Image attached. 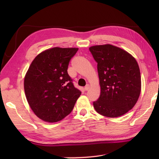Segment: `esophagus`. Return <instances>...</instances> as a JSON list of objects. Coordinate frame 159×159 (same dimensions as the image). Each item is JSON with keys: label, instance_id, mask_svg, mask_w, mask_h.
I'll list each match as a JSON object with an SVG mask.
<instances>
[{"label": "esophagus", "instance_id": "obj_1", "mask_svg": "<svg viewBox=\"0 0 159 159\" xmlns=\"http://www.w3.org/2000/svg\"><path fill=\"white\" fill-rule=\"evenodd\" d=\"M85 91H87V90H89V85H87L85 87Z\"/></svg>", "mask_w": 159, "mask_h": 159}]
</instances>
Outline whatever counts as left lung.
Masks as SVG:
<instances>
[{"label":"left lung","instance_id":"1","mask_svg":"<svg viewBox=\"0 0 159 159\" xmlns=\"http://www.w3.org/2000/svg\"><path fill=\"white\" fill-rule=\"evenodd\" d=\"M97 68L100 95L93 102L97 113L117 117L135 105L141 93L140 70L136 59L126 50L111 44L89 47Z\"/></svg>","mask_w":159,"mask_h":159}]
</instances>
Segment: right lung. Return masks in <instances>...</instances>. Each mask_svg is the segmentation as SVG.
Returning a JSON list of instances; mask_svg holds the SVG:
<instances>
[{"mask_svg":"<svg viewBox=\"0 0 159 159\" xmlns=\"http://www.w3.org/2000/svg\"><path fill=\"white\" fill-rule=\"evenodd\" d=\"M78 48L45 50L33 59L24 80L30 107L46 122L61 121L72 112L81 92L74 87L67 67Z\"/></svg>","mask_w":159,"mask_h":159,"instance_id":"1","label":"right lung"}]
</instances>
